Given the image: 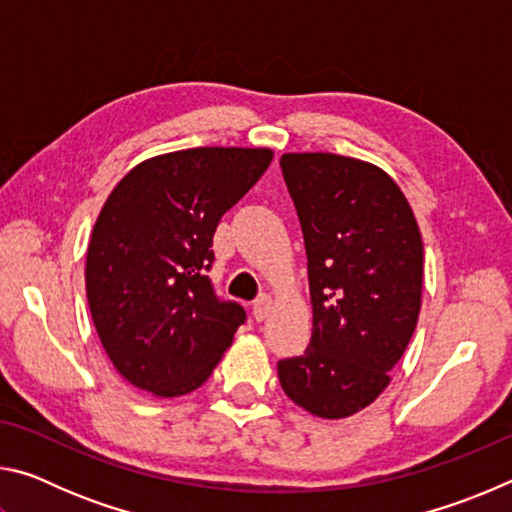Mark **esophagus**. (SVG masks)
<instances>
[{
  "label": "esophagus",
  "mask_w": 512,
  "mask_h": 512,
  "mask_svg": "<svg viewBox=\"0 0 512 512\" xmlns=\"http://www.w3.org/2000/svg\"><path fill=\"white\" fill-rule=\"evenodd\" d=\"M271 307H273L271 296H259L253 302V318L255 320H266L268 314H271Z\"/></svg>",
  "instance_id": "34e87169"
}]
</instances>
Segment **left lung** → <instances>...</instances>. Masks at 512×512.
Here are the masks:
<instances>
[{"label": "left lung", "mask_w": 512, "mask_h": 512, "mask_svg": "<svg viewBox=\"0 0 512 512\" xmlns=\"http://www.w3.org/2000/svg\"><path fill=\"white\" fill-rule=\"evenodd\" d=\"M307 250L314 329L277 363L282 391L316 418L359 413L391 384L422 305V237L384 169L336 153H284Z\"/></svg>", "instance_id": "left-lung-1"}]
</instances>
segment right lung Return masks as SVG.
I'll return each instance as SVG.
<instances>
[{
    "instance_id": "1",
    "label": "right lung",
    "mask_w": 512,
    "mask_h": 512,
    "mask_svg": "<svg viewBox=\"0 0 512 512\" xmlns=\"http://www.w3.org/2000/svg\"><path fill=\"white\" fill-rule=\"evenodd\" d=\"M271 149L198 146L137 164L112 189L85 259L90 314L112 366L140 391H196L246 311L214 296L212 237L264 176Z\"/></svg>"
}]
</instances>
